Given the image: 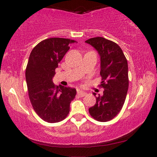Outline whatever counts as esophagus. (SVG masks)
I'll list each match as a JSON object with an SVG mask.
<instances>
[{
  "instance_id": "1",
  "label": "esophagus",
  "mask_w": 157,
  "mask_h": 157,
  "mask_svg": "<svg viewBox=\"0 0 157 157\" xmlns=\"http://www.w3.org/2000/svg\"><path fill=\"white\" fill-rule=\"evenodd\" d=\"M77 94H78V95H79L80 97H84V96H85V95L86 93H85V92L81 91V90H78V92H77Z\"/></svg>"
}]
</instances>
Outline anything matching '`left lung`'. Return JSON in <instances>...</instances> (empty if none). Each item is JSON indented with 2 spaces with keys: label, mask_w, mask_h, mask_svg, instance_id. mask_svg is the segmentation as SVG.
I'll use <instances>...</instances> for the list:
<instances>
[{
  "label": "left lung",
  "mask_w": 157,
  "mask_h": 157,
  "mask_svg": "<svg viewBox=\"0 0 157 157\" xmlns=\"http://www.w3.org/2000/svg\"><path fill=\"white\" fill-rule=\"evenodd\" d=\"M86 43L95 48L101 56L103 96L96 97V103L89 109L90 115L100 122L113 119L122 109L128 89V62L121 47L104 37L89 39ZM95 95V93H94Z\"/></svg>",
  "instance_id": "left-lung-1"
}]
</instances>
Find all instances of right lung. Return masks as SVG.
I'll return each instance as SVG.
<instances>
[{"mask_svg":"<svg viewBox=\"0 0 157 157\" xmlns=\"http://www.w3.org/2000/svg\"><path fill=\"white\" fill-rule=\"evenodd\" d=\"M75 40L53 37L38 43L31 51L25 79L31 104L36 113L48 123L63 121L70 112V104L76 90L56 86L52 82L55 70Z\"/></svg>","mask_w":157,"mask_h":157,"instance_id":"add662e5","label":"right lung"}]
</instances>
